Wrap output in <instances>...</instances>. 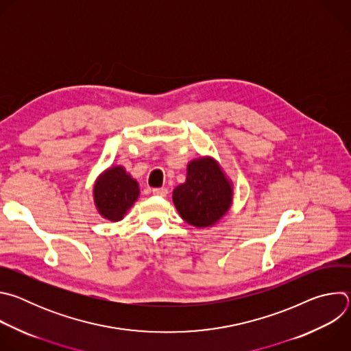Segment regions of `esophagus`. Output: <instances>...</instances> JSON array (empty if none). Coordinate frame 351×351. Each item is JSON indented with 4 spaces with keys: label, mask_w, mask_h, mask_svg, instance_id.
I'll return each mask as SVG.
<instances>
[{
    "label": "esophagus",
    "mask_w": 351,
    "mask_h": 351,
    "mask_svg": "<svg viewBox=\"0 0 351 351\" xmlns=\"http://www.w3.org/2000/svg\"><path fill=\"white\" fill-rule=\"evenodd\" d=\"M153 194H154V195H161V197H167V194H168V189H167V187L153 189Z\"/></svg>",
    "instance_id": "obj_1"
}]
</instances>
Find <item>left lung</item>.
Instances as JSON below:
<instances>
[{
  "label": "left lung",
  "mask_w": 351,
  "mask_h": 351,
  "mask_svg": "<svg viewBox=\"0 0 351 351\" xmlns=\"http://www.w3.org/2000/svg\"><path fill=\"white\" fill-rule=\"evenodd\" d=\"M179 215L195 228L215 225L230 208L232 183L211 157L193 160L187 165L186 182L173 190Z\"/></svg>",
  "instance_id": "left-lung-1"
}]
</instances>
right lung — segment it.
<instances>
[{"label":"right lung","instance_id":"add662e5","mask_svg":"<svg viewBox=\"0 0 351 351\" xmlns=\"http://www.w3.org/2000/svg\"><path fill=\"white\" fill-rule=\"evenodd\" d=\"M140 194L138 183L123 167H111L94 183V203L99 215L112 222L123 219Z\"/></svg>","mask_w":351,"mask_h":351}]
</instances>
